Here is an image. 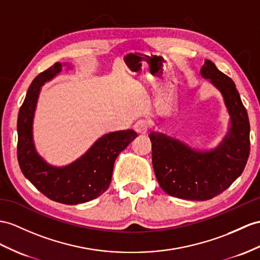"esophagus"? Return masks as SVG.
I'll list each match as a JSON object with an SVG mask.
<instances>
[{
	"mask_svg": "<svg viewBox=\"0 0 260 260\" xmlns=\"http://www.w3.org/2000/svg\"><path fill=\"white\" fill-rule=\"evenodd\" d=\"M134 129L138 135H145L149 129V123L145 120H139L134 125Z\"/></svg>",
	"mask_w": 260,
	"mask_h": 260,
	"instance_id": "34e87169",
	"label": "esophagus"
}]
</instances>
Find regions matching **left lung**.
<instances>
[{"label":"left lung","mask_w":260,"mask_h":260,"mask_svg":"<svg viewBox=\"0 0 260 260\" xmlns=\"http://www.w3.org/2000/svg\"><path fill=\"white\" fill-rule=\"evenodd\" d=\"M200 74L220 92L230 116L229 129L217 147L196 149L159 131L150 132L152 164L160 186L174 198L211 200L229 188L248 160L250 125L235 82L205 59Z\"/></svg>","instance_id":"left-lung-1"}]
</instances>
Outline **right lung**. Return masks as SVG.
<instances>
[{"mask_svg": "<svg viewBox=\"0 0 260 260\" xmlns=\"http://www.w3.org/2000/svg\"><path fill=\"white\" fill-rule=\"evenodd\" d=\"M62 67L67 71L73 68L68 62L57 61L31 81L17 118V160L25 178L40 192L58 203L76 205L97 199L107 191L117 156L137 134L130 129L109 132L67 166L49 164L36 150L33 123L42 86L59 75Z\"/></svg>", "mask_w": 260, "mask_h": 260, "instance_id": "1", "label": "right lung"}]
</instances>
